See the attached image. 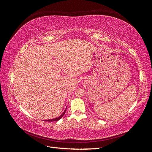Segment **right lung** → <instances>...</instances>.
Returning a JSON list of instances; mask_svg holds the SVG:
<instances>
[{
  "label": "right lung",
  "instance_id": "obj_1",
  "mask_svg": "<svg viewBox=\"0 0 152 152\" xmlns=\"http://www.w3.org/2000/svg\"><path fill=\"white\" fill-rule=\"evenodd\" d=\"M66 108L65 109V111H64V112L59 117H56V118H53V119H49V120H45V121H48V122H53V121H59V119H61L63 117V115H65V112H66Z\"/></svg>",
  "mask_w": 152,
  "mask_h": 152
}]
</instances>
